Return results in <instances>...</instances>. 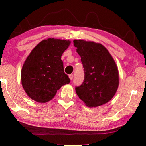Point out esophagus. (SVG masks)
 Masks as SVG:
<instances>
[{
    "instance_id": "34e87169",
    "label": "esophagus",
    "mask_w": 146,
    "mask_h": 146,
    "mask_svg": "<svg viewBox=\"0 0 146 146\" xmlns=\"http://www.w3.org/2000/svg\"><path fill=\"white\" fill-rule=\"evenodd\" d=\"M69 78H70V80H73V74H71V75H69Z\"/></svg>"
}]
</instances>
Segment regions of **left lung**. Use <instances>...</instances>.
I'll return each mask as SVG.
<instances>
[{
  "instance_id": "8db88e82",
  "label": "left lung",
  "mask_w": 146,
  "mask_h": 146,
  "mask_svg": "<svg viewBox=\"0 0 146 146\" xmlns=\"http://www.w3.org/2000/svg\"><path fill=\"white\" fill-rule=\"evenodd\" d=\"M74 46L81 57L84 79L76 86L78 97L89 107H97L114 97L119 83L117 65L102 44L75 40Z\"/></svg>"
}]
</instances>
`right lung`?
Masks as SVG:
<instances>
[{"mask_svg":"<svg viewBox=\"0 0 146 146\" xmlns=\"http://www.w3.org/2000/svg\"><path fill=\"white\" fill-rule=\"evenodd\" d=\"M70 44L69 40L48 38L40 42L26 58L21 81L31 99L41 103L48 102L62 86L70 82L61 60Z\"/></svg>","mask_w":146,"mask_h":146,"instance_id":"obj_1","label":"right lung"}]
</instances>
